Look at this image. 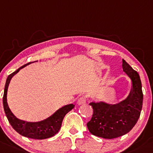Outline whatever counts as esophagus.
Returning <instances> with one entry per match:
<instances>
[{
  "label": "esophagus",
  "mask_w": 153,
  "mask_h": 153,
  "mask_svg": "<svg viewBox=\"0 0 153 153\" xmlns=\"http://www.w3.org/2000/svg\"><path fill=\"white\" fill-rule=\"evenodd\" d=\"M86 102V97L85 96H82L78 99V103L79 105H83V104H85Z\"/></svg>",
  "instance_id": "34e87169"
}]
</instances>
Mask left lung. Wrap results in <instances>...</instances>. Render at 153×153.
Here are the masks:
<instances>
[{
    "label": "left lung",
    "instance_id": "obj_1",
    "mask_svg": "<svg viewBox=\"0 0 153 153\" xmlns=\"http://www.w3.org/2000/svg\"><path fill=\"white\" fill-rule=\"evenodd\" d=\"M123 71L132 81V90L122 102L110 105L103 102L89 103L93 115L87 128L94 136L112 139L126 134L133 129L140 117L143 92L139 73L123 59Z\"/></svg>",
    "mask_w": 153,
    "mask_h": 153
}]
</instances>
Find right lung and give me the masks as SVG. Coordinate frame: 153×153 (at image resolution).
<instances>
[{
    "label": "right lung",
    "instance_id": "1",
    "mask_svg": "<svg viewBox=\"0 0 153 153\" xmlns=\"http://www.w3.org/2000/svg\"><path fill=\"white\" fill-rule=\"evenodd\" d=\"M30 63H33V62H29V63L22 66L21 67L17 69L15 72H12V74H10L8 76L6 81V84H5L4 97H3V104H4V111L10 125L19 134L22 135L25 137L30 138V139H48V138L55 136L56 133L59 132L61 128V126H62L64 117H65V115L69 111H70L75 107V105L73 104H70V105L64 106V107L59 109L52 116L48 117V119L42 120V121L37 122V123H29V122L20 120L13 114L12 112L9 109V106H8L7 100H6L8 86H9V82H10L12 77L20 71V69L23 68L25 66Z\"/></svg>",
    "mask_w": 153,
    "mask_h": 153
}]
</instances>
